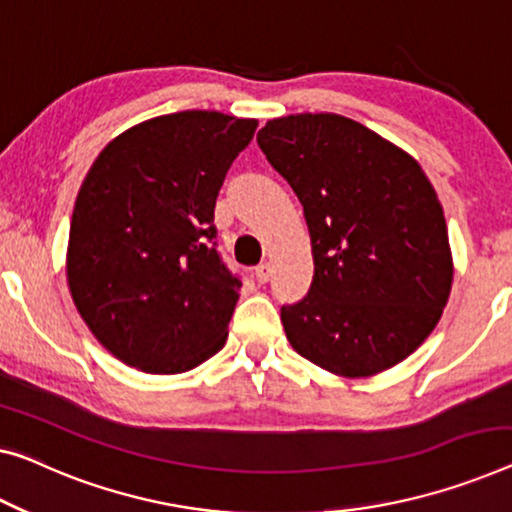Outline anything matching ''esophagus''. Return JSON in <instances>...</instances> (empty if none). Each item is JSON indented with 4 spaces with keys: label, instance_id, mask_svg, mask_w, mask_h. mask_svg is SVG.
I'll use <instances>...</instances> for the list:
<instances>
[{
    "label": "esophagus",
    "instance_id": "obj_1",
    "mask_svg": "<svg viewBox=\"0 0 512 512\" xmlns=\"http://www.w3.org/2000/svg\"><path fill=\"white\" fill-rule=\"evenodd\" d=\"M255 278L259 285H264V282H269L271 278V264H259L255 269Z\"/></svg>",
    "mask_w": 512,
    "mask_h": 512
}]
</instances>
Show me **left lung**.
<instances>
[{"label":"left lung","instance_id":"obj_1","mask_svg":"<svg viewBox=\"0 0 512 512\" xmlns=\"http://www.w3.org/2000/svg\"><path fill=\"white\" fill-rule=\"evenodd\" d=\"M257 144L303 204L310 292L280 312L289 345L331 375L391 370L439 324L453 253L418 160L333 112L271 119Z\"/></svg>","mask_w":512,"mask_h":512}]
</instances>
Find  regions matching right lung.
I'll use <instances>...</instances> for the list:
<instances>
[{
	"mask_svg": "<svg viewBox=\"0 0 512 512\" xmlns=\"http://www.w3.org/2000/svg\"><path fill=\"white\" fill-rule=\"evenodd\" d=\"M257 119L160 114L98 154L73 207L66 282L82 322L149 375L197 368L227 340L241 282L213 246V209Z\"/></svg>",
	"mask_w": 512,
	"mask_h": 512,
	"instance_id": "1",
	"label": "right lung"
}]
</instances>
